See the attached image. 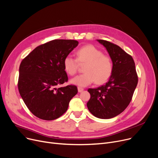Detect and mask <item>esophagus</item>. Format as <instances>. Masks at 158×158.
Returning <instances> with one entry per match:
<instances>
[{
	"label": "esophagus",
	"instance_id": "esophagus-1",
	"mask_svg": "<svg viewBox=\"0 0 158 158\" xmlns=\"http://www.w3.org/2000/svg\"><path fill=\"white\" fill-rule=\"evenodd\" d=\"M77 89H78V92H79V93H80V92H82V91L84 90V89L82 88H81V87H78V88H77Z\"/></svg>",
	"mask_w": 158,
	"mask_h": 158
}]
</instances>
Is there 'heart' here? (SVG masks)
I'll return each instance as SVG.
<instances>
[{"label": "heart", "instance_id": "b5f03b06", "mask_svg": "<svg viewBox=\"0 0 158 158\" xmlns=\"http://www.w3.org/2000/svg\"><path fill=\"white\" fill-rule=\"evenodd\" d=\"M76 58L69 55L63 60L65 72L70 76L76 74L79 64L85 65L84 73L71 79L72 84L85 87L95 81L96 84H103L111 77L114 69L112 58L93 45H87L76 51Z\"/></svg>", "mask_w": 158, "mask_h": 158}]
</instances>
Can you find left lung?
Segmentation results:
<instances>
[{"label":"left lung","mask_w":158,"mask_h":158,"mask_svg":"<svg viewBox=\"0 0 158 158\" xmlns=\"http://www.w3.org/2000/svg\"><path fill=\"white\" fill-rule=\"evenodd\" d=\"M112 58L114 69L109 81L97 88H89L91 95L88 110L95 117L108 119L120 114L131 102L138 77L132 57L118 45L109 41L98 40Z\"/></svg>","instance_id":"obj_1"}]
</instances>
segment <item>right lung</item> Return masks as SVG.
I'll use <instances>...</instances> for the list:
<instances>
[{
  "label": "right lung",
  "instance_id": "1",
  "mask_svg": "<svg viewBox=\"0 0 158 158\" xmlns=\"http://www.w3.org/2000/svg\"><path fill=\"white\" fill-rule=\"evenodd\" d=\"M78 44L73 40H51L36 47L22 60L18 88L24 103L36 117L45 120L60 117L77 94L75 85L56 86L68 81L63 60Z\"/></svg>",
  "mask_w": 158,
  "mask_h": 158
}]
</instances>
